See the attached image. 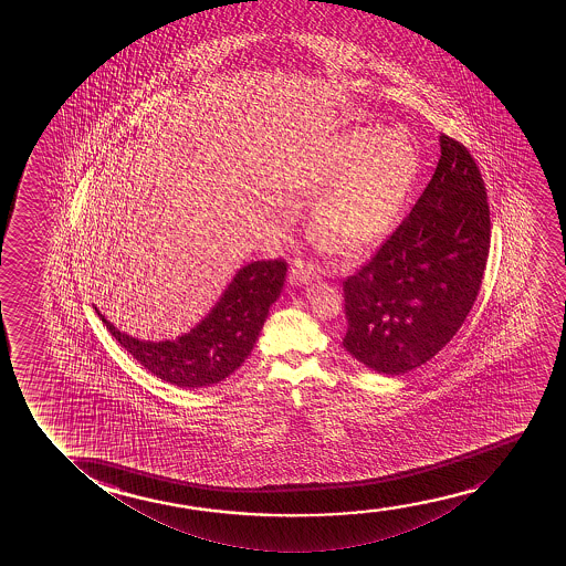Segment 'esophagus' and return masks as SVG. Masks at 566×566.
<instances>
[{
	"instance_id": "34e87169",
	"label": "esophagus",
	"mask_w": 566,
	"mask_h": 566,
	"mask_svg": "<svg viewBox=\"0 0 566 566\" xmlns=\"http://www.w3.org/2000/svg\"><path fill=\"white\" fill-rule=\"evenodd\" d=\"M315 279H318V271L317 266L311 263V261L295 259V261H292V264H290V282H292V284L302 286V284H307V282Z\"/></svg>"
}]
</instances>
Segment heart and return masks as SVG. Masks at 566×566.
I'll use <instances>...</instances> for the list:
<instances>
[{"label":"heart","mask_w":566,"mask_h":566,"mask_svg":"<svg viewBox=\"0 0 566 566\" xmlns=\"http://www.w3.org/2000/svg\"><path fill=\"white\" fill-rule=\"evenodd\" d=\"M418 174V148L403 133L373 137L367 129H354L338 135L297 178L305 197L326 191L311 214L318 243L338 255H361L390 232Z\"/></svg>","instance_id":"heart-1"}]
</instances>
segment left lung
I'll use <instances>...</instances> for the list:
<instances>
[{
	"label": "left lung",
	"instance_id": "1",
	"mask_svg": "<svg viewBox=\"0 0 566 566\" xmlns=\"http://www.w3.org/2000/svg\"><path fill=\"white\" fill-rule=\"evenodd\" d=\"M485 184L470 150L441 135V158L410 214L342 284V346L385 375L427 364L458 333L488 264Z\"/></svg>",
	"mask_w": 566,
	"mask_h": 566
}]
</instances>
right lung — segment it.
<instances>
[{
    "label": "right lung",
    "mask_w": 566,
    "mask_h": 566,
    "mask_svg": "<svg viewBox=\"0 0 566 566\" xmlns=\"http://www.w3.org/2000/svg\"><path fill=\"white\" fill-rule=\"evenodd\" d=\"M286 266L280 256L245 264L209 317L178 340H137L96 313L112 336L153 375L178 387H207L232 375L251 354L269 307L284 286Z\"/></svg>",
    "instance_id": "right-lung-1"
}]
</instances>
